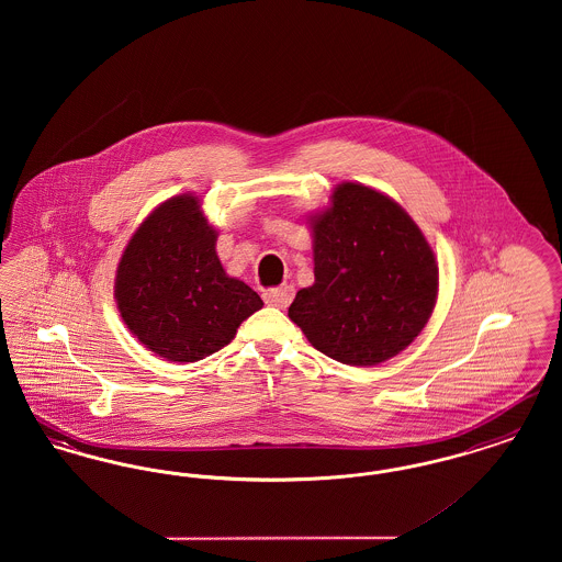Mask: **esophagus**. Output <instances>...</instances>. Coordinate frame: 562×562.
Here are the masks:
<instances>
[{
    "mask_svg": "<svg viewBox=\"0 0 562 562\" xmlns=\"http://www.w3.org/2000/svg\"><path fill=\"white\" fill-rule=\"evenodd\" d=\"M266 303L271 307H278V310H286L291 305V301L294 299L293 286H280V289H269L263 293Z\"/></svg>",
    "mask_w": 562,
    "mask_h": 562,
    "instance_id": "34e87169",
    "label": "esophagus"
}]
</instances>
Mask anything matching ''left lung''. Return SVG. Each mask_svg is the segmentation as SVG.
Masks as SVG:
<instances>
[{
	"mask_svg": "<svg viewBox=\"0 0 562 562\" xmlns=\"http://www.w3.org/2000/svg\"><path fill=\"white\" fill-rule=\"evenodd\" d=\"M310 227L316 280L289 307L307 341L349 367L408 348L438 296V263L417 223L390 195L346 181Z\"/></svg>",
	"mask_w": 562,
	"mask_h": 562,
	"instance_id": "left-lung-1",
	"label": "left lung"
}]
</instances>
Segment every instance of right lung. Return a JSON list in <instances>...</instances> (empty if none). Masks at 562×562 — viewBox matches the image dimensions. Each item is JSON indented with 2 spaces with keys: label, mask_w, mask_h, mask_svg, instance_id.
Wrapping results in <instances>:
<instances>
[{
  "label": "right lung",
  "mask_w": 562,
  "mask_h": 562,
  "mask_svg": "<svg viewBox=\"0 0 562 562\" xmlns=\"http://www.w3.org/2000/svg\"><path fill=\"white\" fill-rule=\"evenodd\" d=\"M216 229L191 193L160 204L134 232L115 273V303L134 337L168 362L225 348L263 307L216 257Z\"/></svg>",
  "instance_id": "right-lung-1"
}]
</instances>
